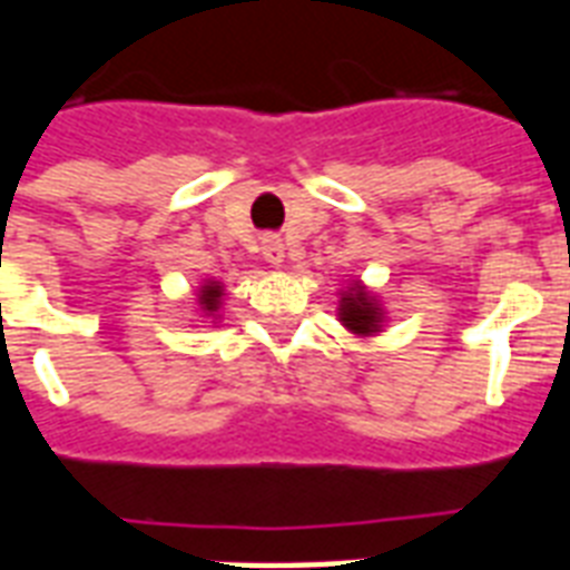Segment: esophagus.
<instances>
[{"mask_svg": "<svg viewBox=\"0 0 570 570\" xmlns=\"http://www.w3.org/2000/svg\"><path fill=\"white\" fill-rule=\"evenodd\" d=\"M263 257H266V263H272V266H284V242L277 239V236H266V239H263Z\"/></svg>", "mask_w": 570, "mask_h": 570, "instance_id": "34e87169", "label": "esophagus"}]
</instances>
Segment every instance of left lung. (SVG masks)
<instances>
[{
    "label": "left lung",
    "mask_w": 570,
    "mask_h": 570,
    "mask_svg": "<svg viewBox=\"0 0 570 570\" xmlns=\"http://www.w3.org/2000/svg\"><path fill=\"white\" fill-rule=\"evenodd\" d=\"M337 320L340 325L355 334V337H379L381 331L387 328V311L381 304L379 295L364 284V281H348L337 293Z\"/></svg>",
    "instance_id": "obj_1"
}]
</instances>
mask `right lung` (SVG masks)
I'll return each instance as SVG.
<instances>
[{"instance_id": "add662e5", "label": "right lung", "mask_w": 570, "mask_h": 570, "mask_svg": "<svg viewBox=\"0 0 570 570\" xmlns=\"http://www.w3.org/2000/svg\"><path fill=\"white\" fill-rule=\"evenodd\" d=\"M224 284L222 281H215V277H206L204 284L197 286L195 289V304H197V313L204 316V320H209L215 325V322L222 320V307H224Z\"/></svg>"}]
</instances>
